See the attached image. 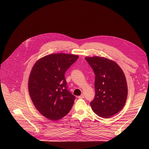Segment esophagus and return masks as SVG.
<instances>
[{
    "label": "esophagus",
    "mask_w": 149,
    "mask_h": 149,
    "mask_svg": "<svg viewBox=\"0 0 149 149\" xmlns=\"http://www.w3.org/2000/svg\"><path fill=\"white\" fill-rule=\"evenodd\" d=\"M79 98H80V99H83V98H84V94H81L80 96L79 97Z\"/></svg>",
    "instance_id": "1"
}]
</instances>
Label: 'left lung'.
Masks as SVG:
<instances>
[{"instance_id":"8db88e82","label":"left lung","mask_w":149,"mask_h":149,"mask_svg":"<svg viewBox=\"0 0 149 149\" xmlns=\"http://www.w3.org/2000/svg\"><path fill=\"white\" fill-rule=\"evenodd\" d=\"M95 75V98L90 103L93 112L108 118L119 112L126 103L127 85L121 68L104 57H86Z\"/></svg>"}]
</instances>
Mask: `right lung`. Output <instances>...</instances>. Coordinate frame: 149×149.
<instances>
[{
  "instance_id": "add662e5",
  "label": "right lung",
  "mask_w": 149,
  "mask_h": 149,
  "mask_svg": "<svg viewBox=\"0 0 149 149\" xmlns=\"http://www.w3.org/2000/svg\"><path fill=\"white\" fill-rule=\"evenodd\" d=\"M79 56L54 54L37 61L31 70L28 91L38 111L48 120L56 121L71 109L75 96L68 90L65 74Z\"/></svg>"
}]
</instances>
